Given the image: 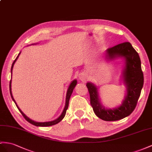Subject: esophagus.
Returning a JSON list of instances; mask_svg holds the SVG:
<instances>
[{
  "instance_id": "34e87169",
  "label": "esophagus",
  "mask_w": 152,
  "mask_h": 152,
  "mask_svg": "<svg viewBox=\"0 0 152 152\" xmlns=\"http://www.w3.org/2000/svg\"><path fill=\"white\" fill-rule=\"evenodd\" d=\"M79 79L81 81H83V82H85V81L87 80V77L86 75H85V73H81L79 75Z\"/></svg>"
}]
</instances>
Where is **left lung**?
<instances>
[{"label": "left lung", "mask_w": 152, "mask_h": 152, "mask_svg": "<svg viewBox=\"0 0 152 152\" xmlns=\"http://www.w3.org/2000/svg\"><path fill=\"white\" fill-rule=\"evenodd\" d=\"M107 56L110 60L118 57L125 59V68L123 71L124 82L127 94L121 106L114 109H107L102 106L99 98L98 88L92 83L87 87L90 94L91 104L95 114L107 121L123 119L130 115L137 105L144 83L141 62L137 52L130 42H124L107 49Z\"/></svg>", "instance_id": "obj_1"}]
</instances>
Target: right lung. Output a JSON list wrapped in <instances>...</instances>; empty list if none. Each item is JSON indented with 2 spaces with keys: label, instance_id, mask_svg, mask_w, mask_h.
Instances as JSON below:
<instances>
[{
  "label": "right lung",
  "instance_id": "add662e5",
  "mask_svg": "<svg viewBox=\"0 0 152 152\" xmlns=\"http://www.w3.org/2000/svg\"><path fill=\"white\" fill-rule=\"evenodd\" d=\"M20 53L18 54V55L17 57L16 58V59H15V60H14L13 63V64H12V66H11V73H12V70H13V65H14V64H15V61H17V58H18L19 55H20ZM11 80H10V94H11V98H12V99L13 100V102H15V104H16V106H17V107L18 108V110L20 112V113L22 114V115H23V117H24V118L26 119V120L28 121L29 123H30L31 124H33V125L37 126H49L54 125V124H56L58 123L59 122H60L62 119H64V118L65 115V114H66V111H67V108H68V107H69V99H70V98H71V94H72V91H73V90H74V88H75V86H76V84H77V81H76V80H73V81H72V82H71V83L70 84V85H69V88H68V90H67V95H66L65 106V108H64V110H63V112H62L61 114L60 115V116L59 117V118H57V119H55V120L52 121L43 122V123H39V122H35V121H33V120H31V119H29V118H28V117H27L24 113H23V112H22V110H21L20 109V108H19V107H18L17 103L15 102V99H14V98H13V96H12V93H11Z\"/></svg>",
  "mask_w": 152,
  "mask_h": 152
}]
</instances>
